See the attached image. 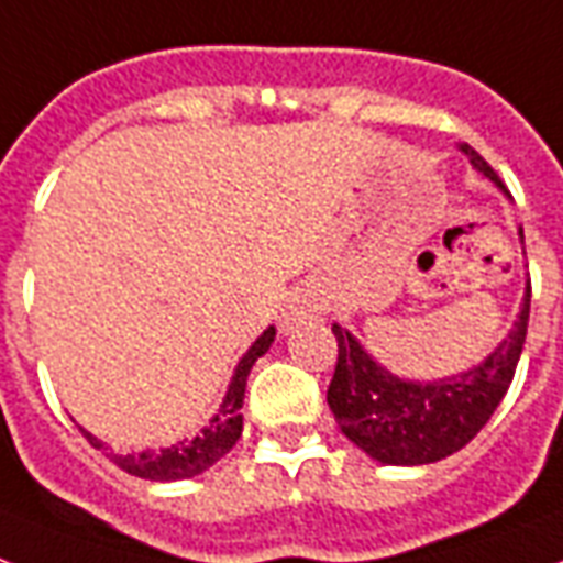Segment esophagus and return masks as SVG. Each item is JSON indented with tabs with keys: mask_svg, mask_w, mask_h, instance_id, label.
Masks as SVG:
<instances>
[{
	"mask_svg": "<svg viewBox=\"0 0 563 563\" xmlns=\"http://www.w3.org/2000/svg\"><path fill=\"white\" fill-rule=\"evenodd\" d=\"M321 300L312 295V291H298V295H291V300L286 303V312H283V324L291 328V324H307V321L321 319Z\"/></svg>",
	"mask_w": 563,
	"mask_h": 563,
	"instance_id": "obj_1",
	"label": "esophagus"
}]
</instances>
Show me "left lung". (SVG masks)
<instances>
[{"label": "left lung", "mask_w": 563, "mask_h": 563, "mask_svg": "<svg viewBox=\"0 0 563 563\" xmlns=\"http://www.w3.org/2000/svg\"><path fill=\"white\" fill-rule=\"evenodd\" d=\"M457 150L482 177L490 179L501 195H508L496 170L470 144H461ZM529 307L531 283L526 280L520 316L510 324L508 336L478 366L437 380L398 377L380 366L349 328L333 321L339 357L328 386V405L342 434L372 461L386 466H422L461 452L508 393L526 345Z\"/></svg>", "instance_id": "8db88e82"}]
</instances>
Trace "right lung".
<instances>
[{"instance_id":"right-lung-1","label":"right lung","mask_w":563,"mask_h":563,"mask_svg":"<svg viewBox=\"0 0 563 563\" xmlns=\"http://www.w3.org/2000/svg\"><path fill=\"white\" fill-rule=\"evenodd\" d=\"M274 336H277V330L272 324V328L263 330V336L256 339L251 349L244 351V357L235 363V372L230 377V389H227L224 401L218 407V413L209 419V424L200 428V434H195L191 440H179V443L158 449V452L156 449H144L139 454L111 452V461L118 463L123 472H129V475L147 478V482H183V478H195V475L206 472L209 466H214V463L233 449L235 440L242 437V405L244 389H247V375H251L253 363L272 349ZM79 431L93 449L106 445L91 431H85V428H79Z\"/></svg>"}]
</instances>
